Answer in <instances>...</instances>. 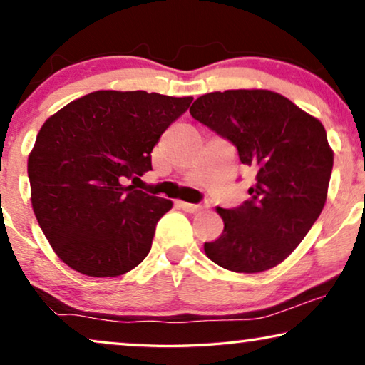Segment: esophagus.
Instances as JSON below:
<instances>
[{
    "label": "esophagus",
    "mask_w": 365,
    "mask_h": 365,
    "mask_svg": "<svg viewBox=\"0 0 365 365\" xmlns=\"http://www.w3.org/2000/svg\"><path fill=\"white\" fill-rule=\"evenodd\" d=\"M178 206L181 207V209H184V211H186V212H197V211H201V209L204 207L202 204H191V202H184V201H179Z\"/></svg>",
    "instance_id": "1"
}]
</instances>
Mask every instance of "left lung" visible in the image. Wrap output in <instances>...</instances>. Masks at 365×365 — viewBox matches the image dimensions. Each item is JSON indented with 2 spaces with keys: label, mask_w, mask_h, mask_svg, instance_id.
Listing matches in <instances>:
<instances>
[{
  "label": "left lung",
  "mask_w": 365,
  "mask_h": 365,
  "mask_svg": "<svg viewBox=\"0 0 365 365\" xmlns=\"http://www.w3.org/2000/svg\"><path fill=\"white\" fill-rule=\"evenodd\" d=\"M191 116L237 149L256 171L249 201L216 207L224 231L204 252L227 271L254 274L276 267L321 216L334 153L322 123L282 94L227 89L197 98Z\"/></svg>",
  "instance_id": "8db88e82"
}]
</instances>
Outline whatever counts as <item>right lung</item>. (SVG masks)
Listing matches in <instances>:
<instances>
[{"instance_id": "add662e5", "label": "right lung", "mask_w": 365, "mask_h": 365, "mask_svg": "<svg viewBox=\"0 0 365 365\" xmlns=\"http://www.w3.org/2000/svg\"><path fill=\"white\" fill-rule=\"evenodd\" d=\"M191 101L94 91L46 119L28 176L34 216L64 264L91 277H116L143 262L173 201L123 182L151 171L153 148Z\"/></svg>"}]
</instances>
